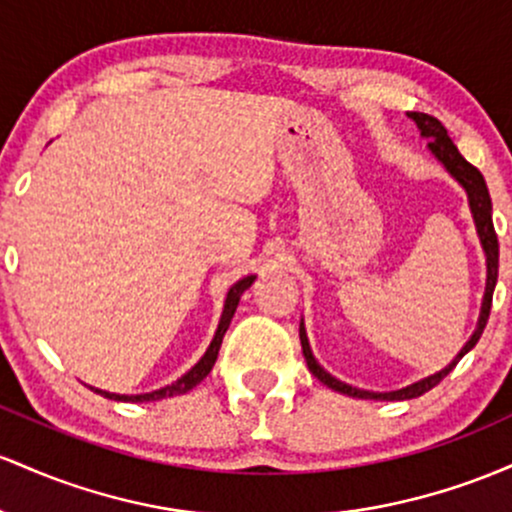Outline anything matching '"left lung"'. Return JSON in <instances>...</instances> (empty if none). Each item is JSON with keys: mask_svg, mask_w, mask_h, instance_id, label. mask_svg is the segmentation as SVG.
I'll use <instances>...</instances> for the list:
<instances>
[{"mask_svg": "<svg viewBox=\"0 0 512 512\" xmlns=\"http://www.w3.org/2000/svg\"><path fill=\"white\" fill-rule=\"evenodd\" d=\"M409 116L416 120V125L421 128V135L428 137V147L430 152L435 154V157L440 159L442 164H445V169L450 171L455 179L462 183L464 191L469 195V208H472V215H474V222H476V232H479L481 237V246H484L486 251V266H488V278H486V295H484V304H481V317H479V326H476L474 336L469 338L467 346L459 350V355L455 360H452L450 365L445 367V370L435 372V375L426 377V380L421 382H413L411 387H404L399 389V392H365V389H355L350 387V384H343L338 382L336 377H331L329 372L321 367L317 360H314L312 355V348H309V341H307V333H304V326L300 324V341H302V353H304V360H307V367L309 372H312L314 377H317L319 382H324L326 387L333 389V392H341V394H348V396H355V399H377V401H404V399H416V396L426 394L428 389H433L435 384H440L445 380L447 375H450L452 370H455L459 360L464 358V355L472 350L476 343H479L481 333L486 329V321H488V314H491V302H493V287H496V280H498V234L496 229H493V220H491V195H488V188H486V181L484 176H481V171L476 169L474 164H469L467 159L459 154V149L455 142L450 140V135H447L445 125L440 123L438 118L428 116V113H418V111H411Z\"/></svg>", "mask_w": 512, "mask_h": 512, "instance_id": "1", "label": "left lung"}]
</instances>
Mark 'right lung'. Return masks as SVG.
Returning <instances> with one entry per match:
<instances>
[{"mask_svg": "<svg viewBox=\"0 0 512 512\" xmlns=\"http://www.w3.org/2000/svg\"><path fill=\"white\" fill-rule=\"evenodd\" d=\"M251 283H254V275H249V278L239 280L237 285H234V287H229V292H227V300H225V312H222L220 326H217V333H215V338H212L210 348L205 350V355H203V358L198 360V365L191 367V370H188L186 375L181 377V380H176L174 384H169V387H164V389H157V392H149V394H135V396H128V394H111V392H101V389H94V387H91V389H94L96 394H103V396H106V399H116V401H132V404H135V401H159V399H166V396H176V394H186V392H191V389L195 387V384H198V382H203L205 377L210 375L212 365H215V360H217V353H220L222 338H225V333H227V329H229V321H232L234 312H237V304H239V297H241V292H244V290H249Z\"/></svg>", "mask_w": 512, "mask_h": 512, "instance_id": "1", "label": "right lung"}]
</instances>
